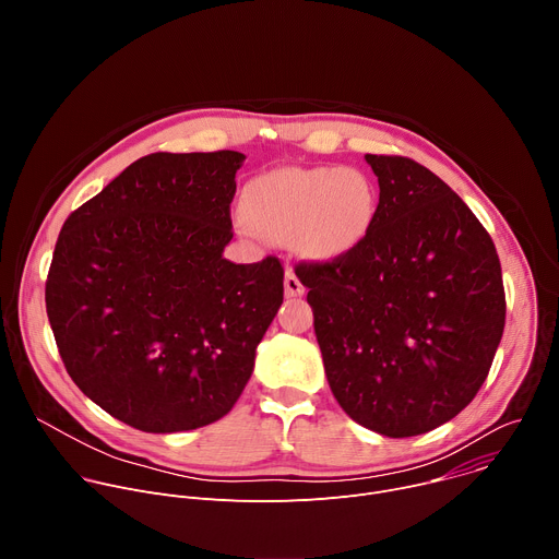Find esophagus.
<instances>
[{
  "mask_svg": "<svg viewBox=\"0 0 559 559\" xmlns=\"http://www.w3.org/2000/svg\"><path fill=\"white\" fill-rule=\"evenodd\" d=\"M285 294L287 296H302L305 294V285L300 283V278L296 276V272L292 267L285 272Z\"/></svg>",
  "mask_w": 559,
  "mask_h": 559,
  "instance_id": "esophagus-1",
  "label": "esophagus"
}]
</instances>
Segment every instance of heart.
Masks as SVG:
<instances>
[{"label": "heart", "instance_id": "1", "mask_svg": "<svg viewBox=\"0 0 559 559\" xmlns=\"http://www.w3.org/2000/svg\"><path fill=\"white\" fill-rule=\"evenodd\" d=\"M378 190L352 166L283 168L257 177L243 194L250 227L274 241H294L309 259H338L362 243L373 225Z\"/></svg>", "mask_w": 559, "mask_h": 559}]
</instances>
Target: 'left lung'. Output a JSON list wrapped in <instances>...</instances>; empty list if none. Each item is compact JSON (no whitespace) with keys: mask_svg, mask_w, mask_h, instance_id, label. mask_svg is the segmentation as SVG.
<instances>
[{"mask_svg":"<svg viewBox=\"0 0 559 559\" xmlns=\"http://www.w3.org/2000/svg\"><path fill=\"white\" fill-rule=\"evenodd\" d=\"M380 199L362 243L294 267L343 412L389 438L455 418L489 376L507 318L485 225L414 158L367 154Z\"/></svg>","mask_w":559,"mask_h":559,"instance_id":"obj_1","label":"left lung"}]
</instances>
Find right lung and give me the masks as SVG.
Here are the masks:
<instances>
[{
	"label": "right lung",
	"mask_w": 559,
	"mask_h": 559,
	"mask_svg": "<svg viewBox=\"0 0 559 559\" xmlns=\"http://www.w3.org/2000/svg\"><path fill=\"white\" fill-rule=\"evenodd\" d=\"M243 158L141 156L59 231L46 278L59 356L93 403L139 431L223 418L283 302L276 257L223 259Z\"/></svg>",
	"instance_id": "1"
}]
</instances>
